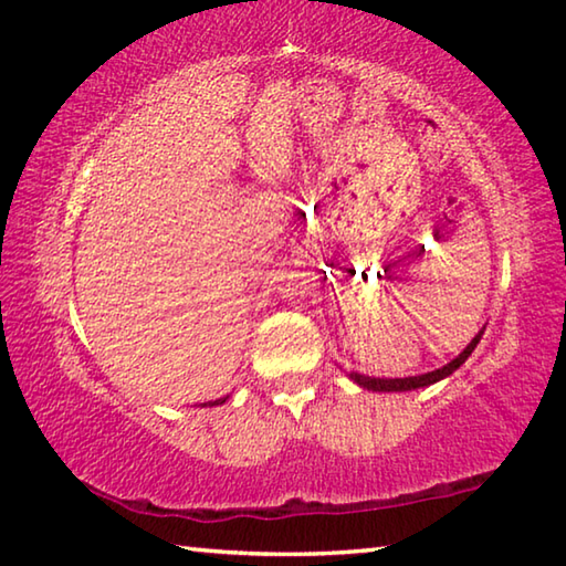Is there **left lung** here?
<instances>
[{
    "label": "left lung",
    "instance_id": "8db88e82",
    "mask_svg": "<svg viewBox=\"0 0 566 566\" xmlns=\"http://www.w3.org/2000/svg\"><path fill=\"white\" fill-rule=\"evenodd\" d=\"M478 339H481V335L473 337V343L468 345L453 361H449V365L441 367V369L429 371V375H421V377H403V379H375V377L357 375V371H355V375H352V379H355L357 384H361V387H365V389H371V391H411V389H419V387H429V384L453 375V371H455L458 367H461L468 357H471V352L475 349Z\"/></svg>",
    "mask_w": 566,
    "mask_h": 566
}]
</instances>
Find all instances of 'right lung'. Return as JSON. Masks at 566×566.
<instances>
[{"label":"right lung","mask_w":566,"mask_h":566,"mask_svg":"<svg viewBox=\"0 0 566 566\" xmlns=\"http://www.w3.org/2000/svg\"><path fill=\"white\" fill-rule=\"evenodd\" d=\"M223 401H227V397H223V399H217V401H211L209 407H219V403H223ZM205 407H207V403H205Z\"/></svg>","instance_id":"obj_1"}]
</instances>
